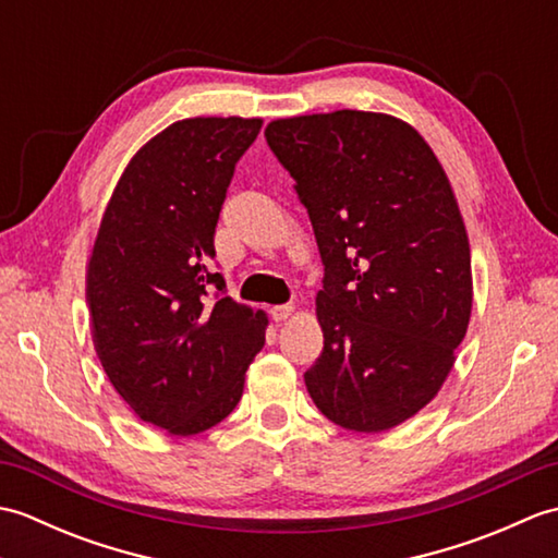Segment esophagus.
Listing matches in <instances>:
<instances>
[{
  "label": "esophagus",
  "instance_id": "obj_1",
  "mask_svg": "<svg viewBox=\"0 0 558 558\" xmlns=\"http://www.w3.org/2000/svg\"><path fill=\"white\" fill-rule=\"evenodd\" d=\"M292 314H294L292 304H278V306H272V310H270L272 322H288Z\"/></svg>",
  "mask_w": 558,
  "mask_h": 558
}]
</instances>
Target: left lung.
I'll return each instance as SVG.
<instances>
[{
    "label": "left lung",
    "mask_w": 558,
    "mask_h": 558,
    "mask_svg": "<svg viewBox=\"0 0 558 558\" xmlns=\"http://www.w3.org/2000/svg\"><path fill=\"white\" fill-rule=\"evenodd\" d=\"M266 141L326 270L306 390L342 429H393L438 393L468 333L470 242L453 189L417 129L390 114L288 117Z\"/></svg>",
    "instance_id": "obj_1"
}]
</instances>
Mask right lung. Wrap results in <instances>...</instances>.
Listing matches in <instances>:
<instances>
[{
  "mask_svg": "<svg viewBox=\"0 0 558 558\" xmlns=\"http://www.w3.org/2000/svg\"><path fill=\"white\" fill-rule=\"evenodd\" d=\"M258 117H192L141 146L117 182L86 272L93 345L141 420L172 436L222 422L268 316L225 294L213 234Z\"/></svg>",
  "mask_w": 558,
  "mask_h": 558,
  "instance_id": "1",
  "label": "right lung"
}]
</instances>
